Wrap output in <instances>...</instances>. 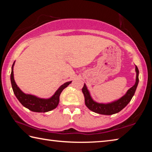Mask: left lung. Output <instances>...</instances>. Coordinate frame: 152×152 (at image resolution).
<instances>
[{
    "label": "left lung",
    "instance_id": "obj_1",
    "mask_svg": "<svg viewBox=\"0 0 152 152\" xmlns=\"http://www.w3.org/2000/svg\"><path fill=\"white\" fill-rule=\"evenodd\" d=\"M135 71L136 73H137V75H136V82L134 86H133L132 88L129 89L127 93L123 97L121 98L120 99L117 101L111 102V103L101 104L94 102L92 99L88 89L86 88V84H84L83 88L82 89V91L84 96V101H85L86 106L92 111L101 115H110L121 111L131 101L133 96L135 94V90L137 88L139 82V70L137 66H135Z\"/></svg>",
    "mask_w": 152,
    "mask_h": 152
}]
</instances>
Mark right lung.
<instances>
[{
	"mask_svg": "<svg viewBox=\"0 0 152 152\" xmlns=\"http://www.w3.org/2000/svg\"><path fill=\"white\" fill-rule=\"evenodd\" d=\"M12 66V71L11 74V81L12 84V88L13 90V92L15 96L19 100V102L23 105L25 107L27 108L28 109L33 112L38 113H45L50 111L55 108L57 107L58 105L59 101H60V96L61 92H62L64 88H66L69 84L71 83L70 82H66L63 85H61L60 88L58 89V91L56 92V93L49 99H39L35 96L30 94H26L23 92L19 89V87L15 83L14 77H13V66Z\"/></svg>",
	"mask_w": 152,
	"mask_h": 152,
	"instance_id": "right-lung-1",
	"label": "right lung"
}]
</instances>
